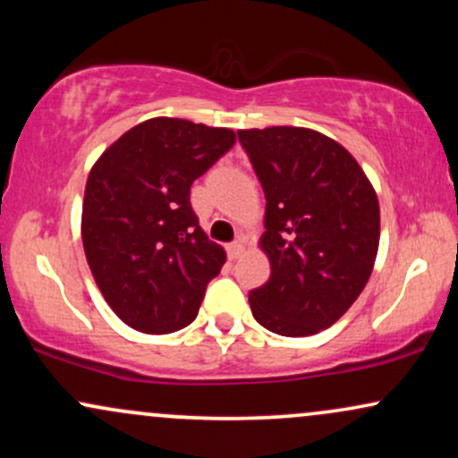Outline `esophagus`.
Wrapping results in <instances>:
<instances>
[{"label":"esophagus","mask_w":458,"mask_h":458,"mask_svg":"<svg viewBox=\"0 0 458 458\" xmlns=\"http://www.w3.org/2000/svg\"><path fill=\"white\" fill-rule=\"evenodd\" d=\"M225 251H228L230 260H236L241 254H243V241H233V243L225 245Z\"/></svg>","instance_id":"obj_1"}]
</instances>
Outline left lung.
<instances>
[{"label":"left lung","mask_w":458,"mask_h":458,"mask_svg":"<svg viewBox=\"0 0 458 458\" xmlns=\"http://www.w3.org/2000/svg\"><path fill=\"white\" fill-rule=\"evenodd\" d=\"M239 141L267 198L260 250L271 276L250 291L251 314L273 334H318L370 277L379 199L353 155L318 131L245 129Z\"/></svg>","instance_id":"left-lung-1"}]
</instances>
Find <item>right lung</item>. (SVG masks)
<instances>
[{"instance_id":"obj_1","label":"right lung","mask_w":458,"mask_h":458,"mask_svg":"<svg viewBox=\"0 0 458 458\" xmlns=\"http://www.w3.org/2000/svg\"><path fill=\"white\" fill-rule=\"evenodd\" d=\"M234 131L152 118L115 140L86 182L81 239L94 282L129 327L172 334L198 317L225 251L189 189L234 146Z\"/></svg>"}]
</instances>
